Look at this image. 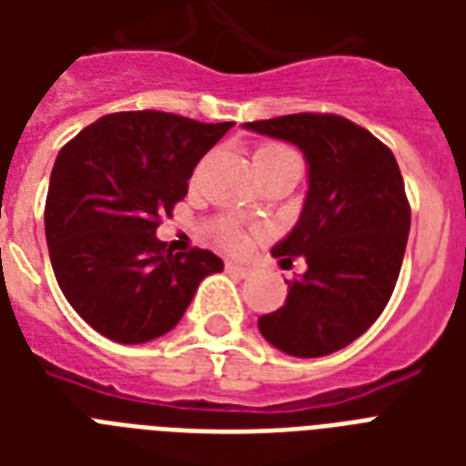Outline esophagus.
Here are the masks:
<instances>
[{
	"label": "esophagus",
	"mask_w": 466,
	"mask_h": 466,
	"mask_svg": "<svg viewBox=\"0 0 466 466\" xmlns=\"http://www.w3.org/2000/svg\"><path fill=\"white\" fill-rule=\"evenodd\" d=\"M227 273L234 278H251L254 268L251 266H241V263H227Z\"/></svg>",
	"instance_id": "esophagus-1"
}]
</instances>
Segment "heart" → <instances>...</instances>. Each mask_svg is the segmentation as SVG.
<instances>
[{
	"mask_svg": "<svg viewBox=\"0 0 466 466\" xmlns=\"http://www.w3.org/2000/svg\"><path fill=\"white\" fill-rule=\"evenodd\" d=\"M285 157H295L290 149L280 147V145H261L256 147L254 152V167H266V164H273V161H280ZM219 239L225 247H229L232 251H244L248 247V234L241 232L239 227L234 225H222L219 227Z\"/></svg>",
	"mask_w": 466,
	"mask_h": 466,
	"instance_id": "heart-1",
	"label": "heart"
}]
</instances>
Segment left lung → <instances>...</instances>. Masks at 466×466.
<instances>
[{"label": "left lung", "mask_w": 466, "mask_h": 466, "mask_svg": "<svg viewBox=\"0 0 466 466\" xmlns=\"http://www.w3.org/2000/svg\"><path fill=\"white\" fill-rule=\"evenodd\" d=\"M305 155V205L292 232L270 248L280 266L302 256L280 309L258 319L270 346L295 358L336 353L375 324L397 285L411 208L390 147L348 118L295 113L244 123Z\"/></svg>", "instance_id": "obj_1"}]
</instances>
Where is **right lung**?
Listing matches in <instances>:
<instances>
[{
    "instance_id": "add662e5",
    "label": "right lung",
    "mask_w": 466,
    "mask_h": 466,
    "mask_svg": "<svg viewBox=\"0 0 466 466\" xmlns=\"http://www.w3.org/2000/svg\"><path fill=\"white\" fill-rule=\"evenodd\" d=\"M232 126L111 113L60 149L46 200L47 251L62 295L94 331L127 346L159 339L198 285L225 268L208 248L174 254L157 227Z\"/></svg>"
}]
</instances>
